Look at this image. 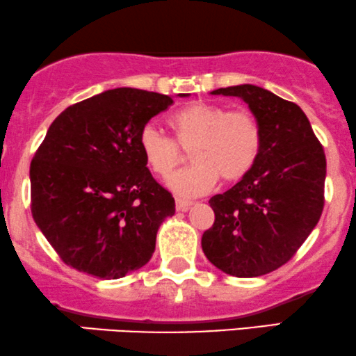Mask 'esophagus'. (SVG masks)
<instances>
[{
	"mask_svg": "<svg viewBox=\"0 0 356 356\" xmlns=\"http://www.w3.org/2000/svg\"><path fill=\"white\" fill-rule=\"evenodd\" d=\"M190 207H191V202H188V200L177 198V210L178 211H186Z\"/></svg>",
	"mask_w": 356,
	"mask_h": 356,
	"instance_id": "obj_1",
	"label": "esophagus"
}]
</instances>
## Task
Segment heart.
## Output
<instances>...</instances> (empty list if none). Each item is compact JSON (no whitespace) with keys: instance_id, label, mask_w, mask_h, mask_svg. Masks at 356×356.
<instances>
[{"instance_id":"b5f03b06","label":"heart","mask_w":356,"mask_h":356,"mask_svg":"<svg viewBox=\"0 0 356 356\" xmlns=\"http://www.w3.org/2000/svg\"><path fill=\"white\" fill-rule=\"evenodd\" d=\"M175 138L153 123L141 128V153L153 173L166 177L190 149L193 163L175 171L168 186L185 198L202 196L220 177L233 183L245 178L261 153V128L252 113L229 111L218 103H195L170 116Z\"/></svg>"}]
</instances>
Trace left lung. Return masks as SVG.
I'll return each mask as SVG.
<instances>
[{
	"label": "left lung",
	"instance_id": "obj_1",
	"mask_svg": "<svg viewBox=\"0 0 356 356\" xmlns=\"http://www.w3.org/2000/svg\"><path fill=\"white\" fill-rule=\"evenodd\" d=\"M211 95L243 99L260 124L263 143L253 170L210 198L215 223L203 233L202 248L232 277H261L291 260L318 223L327 158L298 104L254 85Z\"/></svg>",
	"mask_w": 356,
	"mask_h": 356
}]
</instances>
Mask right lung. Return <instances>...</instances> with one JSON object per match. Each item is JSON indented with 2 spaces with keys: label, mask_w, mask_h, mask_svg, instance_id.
I'll return each mask as SVG.
<instances>
[{
  "label": "right lung",
  "mask_w": 356,
  "mask_h": 356,
  "mask_svg": "<svg viewBox=\"0 0 356 356\" xmlns=\"http://www.w3.org/2000/svg\"><path fill=\"white\" fill-rule=\"evenodd\" d=\"M171 103L115 88L71 104L48 128L29 166L31 213L71 268L116 280L149 261L175 198L146 168L138 136Z\"/></svg>",
  "instance_id": "add662e5"
}]
</instances>
